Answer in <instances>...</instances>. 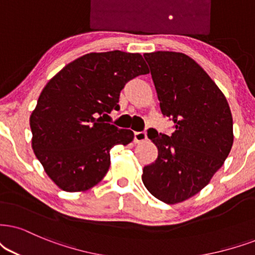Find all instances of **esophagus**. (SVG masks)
<instances>
[{
    "label": "esophagus",
    "mask_w": 255,
    "mask_h": 255,
    "mask_svg": "<svg viewBox=\"0 0 255 255\" xmlns=\"http://www.w3.org/2000/svg\"><path fill=\"white\" fill-rule=\"evenodd\" d=\"M147 140V134L146 131H135L134 133V142L140 143Z\"/></svg>",
    "instance_id": "esophagus-1"
}]
</instances>
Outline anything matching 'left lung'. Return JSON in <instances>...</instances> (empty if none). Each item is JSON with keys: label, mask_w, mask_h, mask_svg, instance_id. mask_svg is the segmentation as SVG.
<instances>
[{"label": "left lung", "mask_w": 255, "mask_h": 255, "mask_svg": "<svg viewBox=\"0 0 255 255\" xmlns=\"http://www.w3.org/2000/svg\"><path fill=\"white\" fill-rule=\"evenodd\" d=\"M160 108L174 122L170 136L151 134L157 157L143 167L148 192L166 204L205 188L233 146V119L224 93L194 60L175 51L143 54Z\"/></svg>", "instance_id": "obj_1"}]
</instances>
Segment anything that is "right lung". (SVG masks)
I'll return each mask as SVG.
<instances>
[{"mask_svg":"<svg viewBox=\"0 0 255 255\" xmlns=\"http://www.w3.org/2000/svg\"><path fill=\"white\" fill-rule=\"evenodd\" d=\"M148 73L140 54L114 50L86 54L49 80L29 122L35 155L59 188L85 192L105 178L112 147L134 138L105 118L119 111L126 83Z\"/></svg>","mask_w":255,"mask_h":255,"instance_id":"add662e5","label":"right lung"}]
</instances>
